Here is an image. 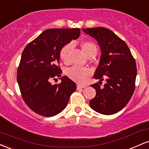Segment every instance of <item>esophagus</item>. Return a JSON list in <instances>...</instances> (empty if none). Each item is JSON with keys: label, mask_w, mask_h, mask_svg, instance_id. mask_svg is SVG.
I'll return each mask as SVG.
<instances>
[{"label": "esophagus", "mask_w": 149, "mask_h": 149, "mask_svg": "<svg viewBox=\"0 0 149 149\" xmlns=\"http://www.w3.org/2000/svg\"><path fill=\"white\" fill-rule=\"evenodd\" d=\"M86 86H83V85H80V84H77V89H81V88H85Z\"/></svg>", "instance_id": "obj_1"}]
</instances>
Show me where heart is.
Returning a JSON list of instances; mask_svg holds the SVG:
<instances>
[{"label":"heart","mask_w":149,"mask_h":149,"mask_svg":"<svg viewBox=\"0 0 149 149\" xmlns=\"http://www.w3.org/2000/svg\"><path fill=\"white\" fill-rule=\"evenodd\" d=\"M81 47L87 56L93 55V54L95 55L97 52V48L96 45L93 42L88 41V40L82 42L81 43ZM72 49V44L71 43L67 44L61 48L59 56H60V58L63 62L65 63L68 62L69 54ZM66 74L68 77L70 78L71 79L74 80L77 83L83 84L86 81V78L91 74V71L90 70L86 68L73 66V67L68 68L66 72Z\"/></svg>","instance_id":"b5f03b06"}]
</instances>
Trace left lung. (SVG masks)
I'll list each match as a JSON object with an SVG mask.
<instances>
[{
	"label": "left lung",
	"mask_w": 149,
	"mask_h": 149,
	"mask_svg": "<svg viewBox=\"0 0 149 149\" xmlns=\"http://www.w3.org/2000/svg\"><path fill=\"white\" fill-rule=\"evenodd\" d=\"M82 31L97 40L102 53L93 77L100 81V84L91 85L95 89L96 95L90 101V106L102 114H113L126 105L134 91L135 60L126 43L111 30L97 27ZM104 78L107 82L100 87Z\"/></svg>",
	"instance_id": "8db88e82"
}]
</instances>
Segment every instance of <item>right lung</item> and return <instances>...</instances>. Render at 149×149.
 <instances>
[{"instance_id": "right-lung-1", "label": "right lung", "mask_w": 149, "mask_h": 149, "mask_svg": "<svg viewBox=\"0 0 149 149\" xmlns=\"http://www.w3.org/2000/svg\"><path fill=\"white\" fill-rule=\"evenodd\" d=\"M79 35V29H47L23 51L17 79L24 102L36 113L51 117L61 112L76 90L74 81L61 76L59 54L64 45ZM57 78L61 82L52 85L51 80Z\"/></svg>"}]
</instances>
